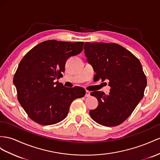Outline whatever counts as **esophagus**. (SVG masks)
Returning a JSON list of instances; mask_svg holds the SVG:
<instances>
[{"label": "esophagus", "instance_id": "esophagus-1", "mask_svg": "<svg viewBox=\"0 0 160 160\" xmlns=\"http://www.w3.org/2000/svg\"><path fill=\"white\" fill-rule=\"evenodd\" d=\"M90 96H91V92H90L88 91H86V95H85V97H89Z\"/></svg>", "mask_w": 160, "mask_h": 160}]
</instances>
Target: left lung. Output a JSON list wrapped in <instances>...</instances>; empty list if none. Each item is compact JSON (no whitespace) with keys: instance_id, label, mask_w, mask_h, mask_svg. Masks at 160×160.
I'll list each match as a JSON object with an SVG mask.
<instances>
[{"instance_id":"obj_1","label":"left lung","mask_w":160,"mask_h":160,"mask_svg":"<svg viewBox=\"0 0 160 160\" xmlns=\"http://www.w3.org/2000/svg\"><path fill=\"white\" fill-rule=\"evenodd\" d=\"M84 49L88 62L96 73V80H108L111 87L108 95L101 91L91 93L99 105L89 112L90 116L101 125H120L144 96L147 78L140 61L116 43L86 42Z\"/></svg>"}]
</instances>
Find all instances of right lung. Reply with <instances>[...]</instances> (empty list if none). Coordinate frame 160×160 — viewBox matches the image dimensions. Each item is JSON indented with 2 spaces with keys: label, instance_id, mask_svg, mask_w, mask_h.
I'll use <instances>...</instances> for the list:
<instances>
[{
  "label": "right lung",
  "instance_id": "right-lung-1",
  "mask_svg": "<svg viewBox=\"0 0 160 160\" xmlns=\"http://www.w3.org/2000/svg\"><path fill=\"white\" fill-rule=\"evenodd\" d=\"M84 42L47 40L35 46L20 61L13 84L18 99L35 122L52 125L65 119L73 100L83 97L84 88H67L56 80L63 76L66 61L79 54Z\"/></svg>",
  "mask_w": 160,
  "mask_h": 160
}]
</instances>
